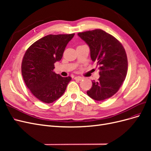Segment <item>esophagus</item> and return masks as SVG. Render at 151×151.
<instances>
[{
	"label": "esophagus",
	"mask_w": 151,
	"mask_h": 151,
	"mask_svg": "<svg viewBox=\"0 0 151 151\" xmlns=\"http://www.w3.org/2000/svg\"><path fill=\"white\" fill-rule=\"evenodd\" d=\"M83 78L82 77H80V76H76L74 77V79L76 80H78V81H81L82 79H83Z\"/></svg>",
	"instance_id": "obj_1"
}]
</instances>
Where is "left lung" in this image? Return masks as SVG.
Instances as JSON below:
<instances>
[{
    "label": "left lung",
    "instance_id": "left-lung-1",
    "mask_svg": "<svg viewBox=\"0 0 151 151\" xmlns=\"http://www.w3.org/2000/svg\"><path fill=\"white\" fill-rule=\"evenodd\" d=\"M77 35L89 47L91 60L99 70L98 81L92 82V88L87 94L96 101H104L116 93L125 79L128 70L125 50L119 41L102 29Z\"/></svg>",
    "mask_w": 151,
    "mask_h": 151
}]
</instances>
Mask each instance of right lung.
<instances>
[{
	"instance_id": "add662e5",
	"label": "right lung",
	"mask_w": 151,
	"mask_h": 151,
	"mask_svg": "<svg viewBox=\"0 0 151 151\" xmlns=\"http://www.w3.org/2000/svg\"><path fill=\"white\" fill-rule=\"evenodd\" d=\"M69 35H49L38 40L26 50L22 61L21 72L24 83L35 96L45 103H52L64 93L72 78L53 72L54 63L60 61Z\"/></svg>"
}]
</instances>
